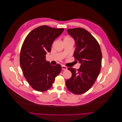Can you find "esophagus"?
Returning <instances> with one entry per match:
<instances>
[{"label":"esophagus","instance_id":"34e87169","mask_svg":"<svg viewBox=\"0 0 122 122\" xmlns=\"http://www.w3.org/2000/svg\"><path fill=\"white\" fill-rule=\"evenodd\" d=\"M61 68H62V70H67V67H66V66H65L64 65L61 66Z\"/></svg>","mask_w":122,"mask_h":122}]
</instances>
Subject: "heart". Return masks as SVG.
Returning a JSON list of instances; mask_svg holds the SVG:
<instances>
[{"mask_svg":"<svg viewBox=\"0 0 122 122\" xmlns=\"http://www.w3.org/2000/svg\"><path fill=\"white\" fill-rule=\"evenodd\" d=\"M71 38H69V37H66L65 39H64V40H66V39H70Z\"/></svg>","mask_w":122,"mask_h":122,"instance_id":"b5f03b06","label":"heart"}]
</instances>
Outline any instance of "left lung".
I'll use <instances>...</instances> for the list:
<instances>
[{"label":"left lung","mask_w":122,"mask_h":122,"mask_svg":"<svg viewBox=\"0 0 122 122\" xmlns=\"http://www.w3.org/2000/svg\"><path fill=\"white\" fill-rule=\"evenodd\" d=\"M67 32L75 40L73 55L80 66L77 70L68 68L72 77L66 81V85L72 93L80 95L89 90L97 78L101 68L102 53L97 41L85 29H68Z\"/></svg>","instance_id":"left-lung-1"}]
</instances>
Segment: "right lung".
Masks as SVG:
<instances>
[{
  "label": "right lung",
  "instance_id": "obj_1",
  "mask_svg": "<svg viewBox=\"0 0 122 122\" xmlns=\"http://www.w3.org/2000/svg\"><path fill=\"white\" fill-rule=\"evenodd\" d=\"M64 30L41 26L29 32L24 40L20 54V66L25 78L36 91L49 89L61 73V66L50 65L45 55L50 52L54 41Z\"/></svg>",
  "mask_w": 122,
  "mask_h": 122
}]
</instances>
